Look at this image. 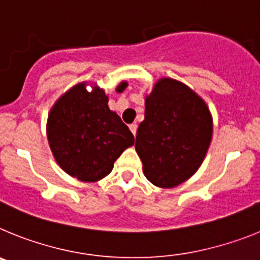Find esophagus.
Instances as JSON below:
<instances>
[{"instance_id": "34e87169", "label": "esophagus", "mask_w": 260, "mask_h": 260, "mask_svg": "<svg viewBox=\"0 0 260 260\" xmlns=\"http://www.w3.org/2000/svg\"><path fill=\"white\" fill-rule=\"evenodd\" d=\"M128 127H130V132L133 133V135L137 134V130H138V125H137V123H132V125L128 126Z\"/></svg>"}]
</instances>
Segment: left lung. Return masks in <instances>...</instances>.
<instances>
[{"instance_id": "left-lung-1", "label": "left lung", "mask_w": 260, "mask_h": 260, "mask_svg": "<svg viewBox=\"0 0 260 260\" xmlns=\"http://www.w3.org/2000/svg\"><path fill=\"white\" fill-rule=\"evenodd\" d=\"M211 139L212 116L203 99L178 80H158L146 98L135 142L147 180L162 189L189 180L203 162Z\"/></svg>"}]
</instances>
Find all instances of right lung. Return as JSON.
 Masks as SVG:
<instances>
[{
	"mask_svg": "<svg viewBox=\"0 0 260 260\" xmlns=\"http://www.w3.org/2000/svg\"><path fill=\"white\" fill-rule=\"evenodd\" d=\"M79 83L61 96L47 122L49 147L62 171L83 182H96L112 172L121 153L134 144V135L108 107L98 86L88 92ZM127 87L121 82L117 92Z\"/></svg>",
	"mask_w": 260,
	"mask_h": 260,
	"instance_id": "add662e5",
	"label": "right lung"
}]
</instances>
